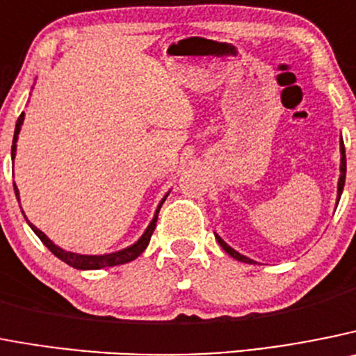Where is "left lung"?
<instances>
[{"label": "left lung", "instance_id": "8db88e82", "mask_svg": "<svg viewBox=\"0 0 356 356\" xmlns=\"http://www.w3.org/2000/svg\"><path fill=\"white\" fill-rule=\"evenodd\" d=\"M341 155H342L341 156V178H339V188H337L339 197H337V200H341L342 188H344V181H346V149H344V143H342V141H341ZM215 238H217L218 245L222 247V249L226 250V252L229 254L231 257H234V259H238V261H242V263H254L252 259H249V257L242 256V254H238L236 250L231 249V247L227 245V243L224 242V240L220 236H217V234H215Z\"/></svg>", "mask_w": 356, "mask_h": 356}]
</instances>
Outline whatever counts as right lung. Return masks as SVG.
Segmentation results:
<instances>
[{"mask_svg":"<svg viewBox=\"0 0 356 356\" xmlns=\"http://www.w3.org/2000/svg\"><path fill=\"white\" fill-rule=\"evenodd\" d=\"M22 120H24V113H21V116H19L17 123H15V132H14V143H12V159H15V143H17V136H19V130H21V125H22ZM14 191H15V195H17L19 200V191L17 187H15L14 184ZM165 201V197L162 200V203ZM162 203L159 204V208H156V213L155 217H153L152 224L148 226V229L145 231V234H143L141 238H139L138 242L134 243L132 247H127V249L120 250V252H113V254H106V256H83V254H76V252H67V250L60 249L58 245H54V243L49 240L47 236H45L44 233H42L38 227H35L33 224H29V227L35 231V234H37L38 238L42 240V243H44L45 247H47L49 250H51L52 254L56 257H60L61 261H65L68 266H72V268H77V270H100V268H106V266H116V265H125V263H129V261H134L138 256H141L143 250L148 247L149 243V238H152L153 231H155V226H156V217H159V211H161V207Z\"/></svg>","mask_w":356,"mask_h":356,"instance_id":"right-lung-1","label":"right lung"}]
</instances>
